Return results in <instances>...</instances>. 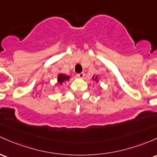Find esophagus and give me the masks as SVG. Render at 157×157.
I'll use <instances>...</instances> for the list:
<instances>
[{"instance_id":"34e87169","label":"esophagus","mask_w":157,"mask_h":157,"mask_svg":"<svg viewBox=\"0 0 157 157\" xmlns=\"http://www.w3.org/2000/svg\"><path fill=\"white\" fill-rule=\"evenodd\" d=\"M84 76H85V73H84V72H81V73L77 74V77H78V78H82Z\"/></svg>"}]
</instances>
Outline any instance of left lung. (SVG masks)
<instances>
[{
  "label": "left lung",
  "mask_w": 157,
  "mask_h": 157,
  "mask_svg": "<svg viewBox=\"0 0 157 157\" xmlns=\"http://www.w3.org/2000/svg\"><path fill=\"white\" fill-rule=\"evenodd\" d=\"M93 79H94V77H93ZM96 79H97V77H96L95 78H94V80H96Z\"/></svg>",
  "instance_id": "left-lung-1"
}]
</instances>
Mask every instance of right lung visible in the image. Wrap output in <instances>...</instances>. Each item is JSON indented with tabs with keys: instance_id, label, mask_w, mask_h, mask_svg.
<instances>
[{
	"instance_id": "1",
	"label": "right lung",
	"mask_w": 157,
	"mask_h": 157,
	"mask_svg": "<svg viewBox=\"0 0 157 157\" xmlns=\"http://www.w3.org/2000/svg\"><path fill=\"white\" fill-rule=\"evenodd\" d=\"M68 79H69V77H68V76L64 75H59V77H58V82L61 84L64 80H68Z\"/></svg>"
}]
</instances>
